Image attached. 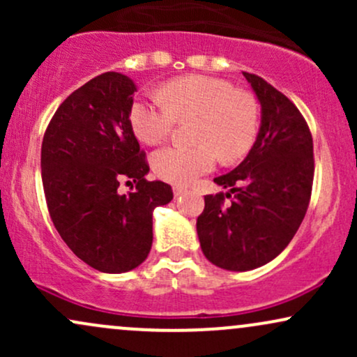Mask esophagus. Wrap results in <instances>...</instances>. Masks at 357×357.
Returning a JSON list of instances; mask_svg holds the SVG:
<instances>
[{
    "instance_id": "1",
    "label": "esophagus",
    "mask_w": 357,
    "mask_h": 357,
    "mask_svg": "<svg viewBox=\"0 0 357 357\" xmlns=\"http://www.w3.org/2000/svg\"><path fill=\"white\" fill-rule=\"evenodd\" d=\"M173 192H174L176 198H178V196H181V195H184V192H186V188H184V186H174Z\"/></svg>"
}]
</instances>
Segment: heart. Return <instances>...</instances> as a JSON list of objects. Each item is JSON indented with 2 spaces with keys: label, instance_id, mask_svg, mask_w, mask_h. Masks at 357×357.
Here are the masks:
<instances>
[{
  "label": "heart",
  "instance_id": "b5f03b06",
  "mask_svg": "<svg viewBox=\"0 0 357 357\" xmlns=\"http://www.w3.org/2000/svg\"><path fill=\"white\" fill-rule=\"evenodd\" d=\"M130 126L147 144L169 136L176 121L195 119V146H167L155 151V174L174 184H190L211 171L218 155L225 162L238 161L258 136L260 109L255 97L230 82L210 75H186L167 82L159 99H137L130 107Z\"/></svg>",
  "mask_w": 357,
  "mask_h": 357
}]
</instances>
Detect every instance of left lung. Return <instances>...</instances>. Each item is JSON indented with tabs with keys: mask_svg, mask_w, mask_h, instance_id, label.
I'll return each mask as SVG.
<instances>
[{
	"mask_svg": "<svg viewBox=\"0 0 357 357\" xmlns=\"http://www.w3.org/2000/svg\"><path fill=\"white\" fill-rule=\"evenodd\" d=\"M243 75L261 107L257 141L235 169L215 178L228 191L204 196L196 221L204 257L231 272L258 268L284 252L304 220L314 179L312 136L302 114L261 77Z\"/></svg>",
	"mask_w": 357,
	"mask_h": 357,
	"instance_id": "left-lung-1",
	"label": "left lung"
}]
</instances>
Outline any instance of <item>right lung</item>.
I'll list each match as a JSON object with an SVG mask.
<instances>
[{
	"label": "right lung",
	"instance_id": "add662e5",
	"mask_svg": "<svg viewBox=\"0 0 357 357\" xmlns=\"http://www.w3.org/2000/svg\"><path fill=\"white\" fill-rule=\"evenodd\" d=\"M136 84L119 72L89 80L52 117L42 144V181L52 221L80 260L104 273H124L146 260L153 211L173 199L149 166L130 126ZM137 191L121 195L125 179Z\"/></svg>",
	"mask_w": 357,
	"mask_h": 357
}]
</instances>
